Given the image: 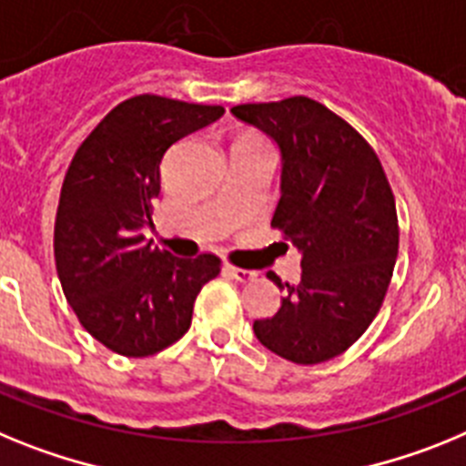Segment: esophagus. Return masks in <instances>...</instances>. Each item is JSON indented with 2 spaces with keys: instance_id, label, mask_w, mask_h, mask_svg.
I'll use <instances>...</instances> for the list:
<instances>
[{
  "instance_id": "1",
  "label": "esophagus",
  "mask_w": 466,
  "mask_h": 466,
  "mask_svg": "<svg viewBox=\"0 0 466 466\" xmlns=\"http://www.w3.org/2000/svg\"><path fill=\"white\" fill-rule=\"evenodd\" d=\"M225 274H229V277L237 279V281H241V283L253 281V279L258 277L256 272H250V269H241V267H234V265H225Z\"/></svg>"
}]
</instances>
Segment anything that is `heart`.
Segmentation results:
<instances>
[{
	"mask_svg": "<svg viewBox=\"0 0 466 466\" xmlns=\"http://www.w3.org/2000/svg\"><path fill=\"white\" fill-rule=\"evenodd\" d=\"M244 140H258V137H244Z\"/></svg>",
	"mask_w": 466,
	"mask_h": 466,
	"instance_id": "obj_1",
	"label": "heart"
}]
</instances>
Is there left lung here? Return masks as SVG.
I'll return each instance as SVG.
<instances>
[{
	"instance_id": "obj_1",
	"label": "left lung",
	"mask_w": 466,
	"mask_h": 466,
	"mask_svg": "<svg viewBox=\"0 0 466 466\" xmlns=\"http://www.w3.org/2000/svg\"><path fill=\"white\" fill-rule=\"evenodd\" d=\"M232 115L279 145L272 228L302 253L300 281L286 283L274 317L253 323L256 338L293 363L329 361L366 333L390 289L399 256L390 180L366 137L317 100L237 105Z\"/></svg>"
}]
</instances>
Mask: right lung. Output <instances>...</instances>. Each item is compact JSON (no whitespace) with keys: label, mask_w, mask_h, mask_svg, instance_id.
<instances>
[{"label":"right lung","mask_w":466,"mask_h":466,"mask_svg":"<svg viewBox=\"0 0 466 466\" xmlns=\"http://www.w3.org/2000/svg\"><path fill=\"white\" fill-rule=\"evenodd\" d=\"M222 115L220 105L143 93L107 112L65 173L54 229L60 286L79 323L116 354L152 356L177 342L204 283L220 274L218 256L176 258L143 228L166 149Z\"/></svg>","instance_id":"right-lung-1"}]
</instances>
